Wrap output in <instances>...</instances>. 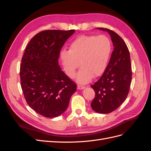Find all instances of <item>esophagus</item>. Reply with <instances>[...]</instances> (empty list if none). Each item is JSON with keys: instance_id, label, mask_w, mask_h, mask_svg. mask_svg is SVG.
I'll list each match as a JSON object with an SVG mask.
<instances>
[{"instance_id": "esophagus-1", "label": "esophagus", "mask_w": 151, "mask_h": 151, "mask_svg": "<svg viewBox=\"0 0 151 151\" xmlns=\"http://www.w3.org/2000/svg\"><path fill=\"white\" fill-rule=\"evenodd\" d=\"M85 88V86H81V85H79V84H78L77 85V89H84Z\"/></svg>"}]
</instances>
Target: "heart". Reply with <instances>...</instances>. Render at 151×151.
Masks as SVG:
<instances>
[{"label": "heart", "instance_id": "b5f03b06", "mask_svg": "<svg viewBox=\"0 0 151 151\" xmlns=\"http://www.w3.org/2000/svg\"><path fill=\"white\" fill-rule=\"evenodd\" d=\"M112 52V43L107 36L81 35L70 43L69 50H63L60 58L66 74L74 78L80 66L77 79L81 84L94 76H101L106 70Z\"/></svg>", "mask_w": 151, "mask_h": 151}]
</instances>
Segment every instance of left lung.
<instances>
[{
  "mask_svg": "<svg viewBox=\"0 0 151 151\" xmlns=\"http://www.w3.org/2000/svg\"><path fill=\"white\" fill-rule=\"evenodd\" d=\"M114 49L106 70L100 79L91 86L95 97L91 106L99 113L115 111L125 101L129 93L132 81V68L129 48L123 40L115 32L107 28Z\"/></svg>",
  "mask_w": 151,
  "mask_h": 151,
  "instance_id": "1",
  "label": "left lung"
}]
</instances>
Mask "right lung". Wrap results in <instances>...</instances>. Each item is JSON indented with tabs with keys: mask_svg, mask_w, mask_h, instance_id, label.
<instances>
[{
	"mask_svg": "<svg viewBox=\"0 0 151 151\" xmlns=\"http://www.w3.org/2000/svg\"><path fill=\"white\" fill-rule=\"evenodd\" d=\"M74 29L45 30L33 36L25 49L20 65L21 86L29 106L47 118L64 112L76 84L58 65L60 52Z\"/></svg>",
	"mask_w": 151,
	"mask_h": 151,
	"instance_id": "1",
	"label": "right lung"
}]
</instances>
